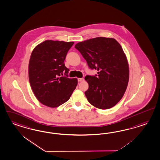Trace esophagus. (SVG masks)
Returning a JSON list of instances; mask_svg holds the SVG:
<instances>
[{
  "mask_svg": "<svg viewBox=\"0 0 160 160\" xmlns=\"http://www.w3.org/2000/svg\"><path fill=\"white\" fill-rule=\"evenodd\" d=\"M78 82H83L84 81V79L83 78H78Z\"/></svg>",
  "mask_w": 160,
  "mask_h": 160,
  "instance_id": "34e87169",
  "label": "esophagus"
}]
</instances>
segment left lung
<instances>
[{"mask_svg": "<svg viewBox=\"0 0 160 160\" xmlns=\"http://www.w3.org/2000/svg\"><path fill=\"white\" fill-rule=\"evenodd\" d=\"M75 48L98 75H87L88 102L100 109H108L123 96L129 79L128 59L122 47L113 38L96 37L77 43Z\"/></svg>", "mask_w": 160, "mask_h": 160, "instance_id": "left-lung-1", "label": "left lung"}]
</instances>
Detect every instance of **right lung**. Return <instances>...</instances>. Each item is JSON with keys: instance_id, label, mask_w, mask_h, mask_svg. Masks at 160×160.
Listing matches in <instances>:
<instances>
[{"instance_id": "1", "label": "right lung", "mask_w": 160, "mask_h": 160, "mask_svg": "<svg viewBox=\"0 0 160 160\" xmlns=\"http://www.w3.org/2000/svg\"><path fill=\"white\" fill-rule=\"evenodd\" d=\"M74 42L46 40L34 48L28 64V78L38 101L57 108L69 100L78 84L69 78L64 61ZM65 75L63 76V74Z\"/></svg>"}]
</instances>
